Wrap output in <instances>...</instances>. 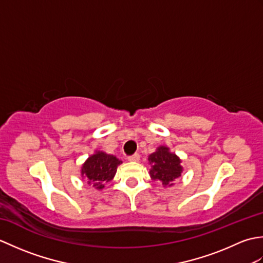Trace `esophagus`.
<instances>
[{
	"instance_id": "1",
	"label": "esophagus",
	"mask_w": 263,
	"mask_h": 263,
	"mask_svg": "<svg viewBox=\"0 0 263 263\" xmlns=\"http://www.w3.org/2000/svg\"><path fill=\"white\" fill-rule=\"evenodd\" d=\"M139 159H140V156H139L138 154H135V155H132V156H128V157H127L128 161H139Z\"/></svg>"
}]
</instances>
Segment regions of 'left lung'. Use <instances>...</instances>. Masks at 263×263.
I'll use <instances>...</instances> for the list:
<instances>
[{
    "label": "left lung",
    "mask_w": 263,
    "mask_h": 263,
    "mask_svg": "<svg viewBox=\"0 0 263 263\" xmlns=\"http://www.w3.org/2000/svg\"><path fill=\"white\" fill-rule=\"evenodd\" d=\"M148 161L152 166L149 172L152 180L160 181L164 186L174 185L173 181L180 177L183 172L182 160L165 146L156 149V152L148 157Z\"/></svg>",
    "instance_id": "1"
}]
</instances>
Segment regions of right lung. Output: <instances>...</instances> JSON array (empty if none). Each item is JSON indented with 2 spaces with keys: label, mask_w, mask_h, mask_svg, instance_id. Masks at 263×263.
<instances>
[{
  "label": "right lung",
  "mask_w": 263,
  "mask_h": 263,
  "mask_svg": "<svg viewBox=\"0 0 263 263\" xmlns=\"http://www.w3.org/2000/svg\"><path fill=\"white\" fill-rule=\"evenodd\" d=\"M120 164L122 161L114 155L96 152L82 165L81 176L87 178L89 185L96 190H102L106 183L113 180Z\"/></svg>",
  "instance_id": "right-lung-1"
}]
</instances>
